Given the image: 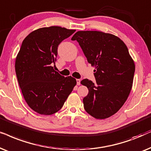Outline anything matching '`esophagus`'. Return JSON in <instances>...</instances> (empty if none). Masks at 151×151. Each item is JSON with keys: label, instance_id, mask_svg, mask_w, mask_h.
<instances>
[{"label": "esophagus", "instance_id": "obj_1", "mask_svg": "<svg viewBox=\"0 0 151 151\" xmlns=\"http://www.w3.org/2000/svg\"><path fill=\"white\" fill-rule=\"evenodd\" d=\"M76 81H77V86H79L80 85V83H81V80H80V79H77V80H76Z\"/></svg>", "mask_w": 151, "mask_h": 151}]
</instances>
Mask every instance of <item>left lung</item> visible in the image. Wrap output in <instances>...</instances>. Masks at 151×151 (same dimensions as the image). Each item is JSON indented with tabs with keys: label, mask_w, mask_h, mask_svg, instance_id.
I'll list each match as a JSON object with an SVG mask.
<instances>
[{
	"label": "left lung",
	"mask_w": 151,
	"mask_h": 151,
	"mask_svg": "<svg viewBox=\"0 0 151 151\" xmlns=\"http://www.w3.org/2000/svg\"><path fill=\"white\" fill-rule=\"evenodd\" d=\"M72 40L95 66V83L81 81L89 90L83 99L84 108L96 119L110 117L122 107L132 88L135 66L127 46L119 37L99 31H78Z\"/></svg>",
	"instance_id": "obj_1"
}]
</instances>
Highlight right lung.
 Masks as SVG:
<instances>
[{
    "label": "right lung",
    "mask_w": 151,
    "mask_h": 151,
    "mask_svg": "<svg viewBox=\"0 0 151 151\" xmlns=\"http://www.w3.org/2000/svg\"><path fill=\"white\" fill-rule=\"evenodd\" d=\"M75 31L59 26L39 28L22 43L16 74L24 99L37 113L50 115L59 111L77 84L74 78L61 76L52 66L58 46Z\"/></svg>",
    "instance_id": "right-lung-1"
}]
</instances>
